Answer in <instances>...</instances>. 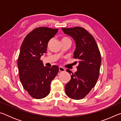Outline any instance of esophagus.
Returning a JSON list of instances; mask_svg holds the SVG:
<instances>
[{
    "label": "esophagus",
    "instance_id": "obj_1",
    "mask_svg": "<svg viewBox=\"0 0 121 121\" xmlns=\"http://www.w3.org/2000/svg\"><path fill=\"white\" fill-rule=\"evenodd\" d=\"M59 70L61 72H63V71H65V69L64 68H63L62 67H59Z\"/></svg>",
    "mask_w": 121,
    "mask_h": 121
}]
</instances>
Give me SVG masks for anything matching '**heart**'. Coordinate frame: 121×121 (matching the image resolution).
I'll return each instance as SVG.
<instances>
[{"instance_id":"b5f03b06","label":"heart","mask_w":121,"mask_h":121,"mask_svg":"<svg viewBox=\"0 0 121 121\" xmlns=\"http://www.w3.org/2000/svg\"><path fill=\"white\" fill-rule=\"evenodd\" d=\"M70 40V39H69L68 37H64L62 38V40Z\"/></svg>"}]
</instances>
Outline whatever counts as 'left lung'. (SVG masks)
Masks as SVG:
<instances>
[{
	"instance_id": "1",
	"label": "left lung",
	"mask_w": 121,
	"mask_h": 121,
	"mask_svg": "<svg viewBox=\"0 0 121 121\" xmlns=\"http://www.w3.org/2000/svg\"><path fill=\"white\" fill-rule=\"evenodd\" d=\"M64 33L72 37L76 42L73 58L79 60L77 71L72 73L71 79L65 86L67 95L75 100L84 98L95 86L99 78L101 57L93 36L81 26L62 28Z\"/></svg>"
}]
</instances>
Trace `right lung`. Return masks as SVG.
Wrapping results in <instances>:
<instances>
[{"instance_id": "1", "label": "right lung", "mask_w": 121, "mask_h": 121, "mask_svg": "<svg viewBox=\"0 0 121 121\" xmlns=\"http://www.w3.org/2000/svg\"><path fill=\"white\" fill-rule=\"evenodd\" d=\"M58 29L41 26L35 28L24 39L17 60L19 78L23 87L35 99L48 95L51 83L59 71L57 65L44 67L40 57L46 53L48 42Z\"/></svg>"}]
</instances>
